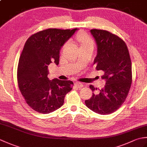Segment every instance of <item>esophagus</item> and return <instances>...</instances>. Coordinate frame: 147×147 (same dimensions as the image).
I'll return each instance as SVG.
<instances>
[{"label":"esophagus","instance_id":"34e87169","mask_svg":"<svg viewBox=\"0 0 147 147\" xmlns=\"http://www.w3.org/2000/svg\"><path fill=\"white\" fill-rule=\"evenodd\" d=\"M74 85L76 86L77 87H78V88H82V86H83V85L80 82H74Z\"/></svg>","mask_w":147,"mask_h":147}]
</instances>
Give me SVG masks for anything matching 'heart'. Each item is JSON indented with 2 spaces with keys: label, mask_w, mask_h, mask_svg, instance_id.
<instances>
[{
  "label": "heart",
  "mask_w": 147,
  "mask_h": 147,
  "mask_svg": "<svg viewBox=\"0 0 147 147\" xmlns=\"http://www.w3.org/2000/svg\"><path fill=\"white\" fill-rule=\"evenodd\" d=\"M76 38L78 41L80 43V48L85 47L89 46L93 47V45H94V42H93V39L86 33H79L78 35Z\"/></svg>",
  "instance_id": "b5f03b06"
}]
</instances>
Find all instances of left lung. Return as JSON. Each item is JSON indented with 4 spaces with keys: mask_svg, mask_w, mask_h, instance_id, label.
Listing matches in <instances>:
<instances>
[{
    "mask_svg": "<svg viewBox=\"0 0 147 147\" xmlns=\"http://www.w3.org/2000/svg\"><path fill=\"white\" fill-rule=\"evenodd\" d=\"M90 33L97 46L94 59L96 70L104 71L102 76L105 80L104 88L98 93L86 100L90 110L102 115L115 112L125 101L132 82L131 62L127 47L123 40L108 31L93 29ZM90 88L95 91L93 86Z\"/></svg>",
    "mask_w": 147,
    "mask_h": 147,
    "instance_id": "8db88e82",
    "label": "left lung"
}]
</instances>
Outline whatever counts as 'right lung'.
<instances>
[{"instance_id": "add662e5", "label": "right lung", "mask_w": 147, "mask_h": 147, "mask_svg": "<svg viewBox=\"0 0 147 147\" xmlns=\"http://www.w3.org/2000/svg\"><path fill=\"white\" fill-rule=\"evenodd\" d=\"M77 28H49L33 34L27 40L19 60L17 78L22 95L31 108L49 114L60 108L73 82L49 80L48 65L59 64L60 50Z\"/></svg>"}]
</instances>
